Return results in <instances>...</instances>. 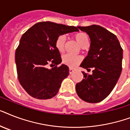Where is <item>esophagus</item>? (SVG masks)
Returning a JSON list of instances; mask_svg holds the SVG:
<instances>
[{"label":"esophagus","mask_w":130,"mask_h":130,"mask_svg":"<svg viewBox=\"0 0 130 130\" xmlns=\"http://www.w3.org/2000/svg\"><path fill=\"white\" fill-rule=\"evenodd\" d=\"M69 73H70V74H71V73H72L73 72V68H69Z\"/></svg>","instance_id":"esophagus-1"}]
</instances>
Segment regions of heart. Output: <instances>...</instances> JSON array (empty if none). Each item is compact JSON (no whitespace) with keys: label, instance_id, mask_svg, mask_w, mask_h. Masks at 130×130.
<instances>
[{"label":"heart","instance_id":"obj_1","mask_svg":"<svg viewBox=\"0 0 130 130\" xmlns=\"http://www.w3.org/2000/svg\"><path fill=\"white\" fill-rule=\"evenodd\" d=\"M73 38L82 47L85 46L88 44L89 38L84 32H77L73 35ZM65 42V37L63 35H60L55 40V45L57 51L62 53L64 51ZM82 58L79 56H73L70 55H65L62 57V62L65 65L69 66L70 68H73L81 63Z\"/></svg>","mask_w":130,"mask_h":130}]
</instances>
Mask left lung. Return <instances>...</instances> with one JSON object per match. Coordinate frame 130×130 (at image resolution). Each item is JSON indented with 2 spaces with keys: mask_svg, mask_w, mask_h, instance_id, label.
Here are the masks:
<instances>
[{
  "mask_svg": "<svg viewBox=\"0 0 130 130\" xmlns=\"http://www.w3.org/2000/svg\"><path fill=\"white\" fill-rule=\"evenodd\" d=\"M90 38L88 56L80 67L92 74L82 72L84 78L75 86L78 96L87 103H96L106 99L113 90L122 70L123 49L117 36L100 25L78 26Z\"/></svg>",
  "mask_w": 130,
  "mask_h": 130,
  "instance_id": "8db88e82",
  "label": "left lung"
}]
</instances>
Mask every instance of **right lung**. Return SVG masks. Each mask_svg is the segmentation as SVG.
Here are the masks:
<instances>
[{
    "mask_svg": "<svg viewBox=\"0 0 130 130\" xmlns=\"http://www.w3.org/2000/svg\"><path fill=\"white\" fill-rule=\"evenodd\" d=\"M78 31L74 26L42 21L22 35L15 51L17 77L31 96L49 99L58 93L69 71L67 65L57 67L62 60L55 47V40L60 35ZM48 64L56 66L49 70L47 68Z\"/></svg>",
    "mask_w": 130,
    "mask_h": 130,
    "instance_id": "right-lung-1",
    "label": "right lung"
}]
</instances>
